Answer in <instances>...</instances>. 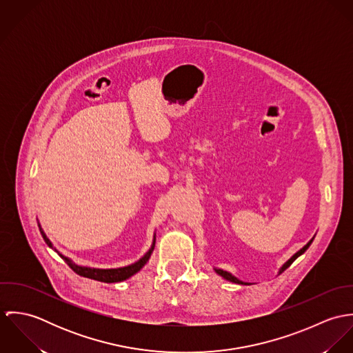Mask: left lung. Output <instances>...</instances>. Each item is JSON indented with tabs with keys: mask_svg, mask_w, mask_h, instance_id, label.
I'll return each mask as SVG.
<instances>
[{
	"mask_svg": "<svg viewBox=\"0 0 353 353\" xmlns=\"http://www.w3.org/2000/svg\"><path fill=\"white\" fill-rule=\"evenodd\" d=\"M312 241H314V238H312V239H311V241H310V242H308V243H307L304 248H302L299 252H295V254H294V255H292V256H291V258H290V259H288V261H287V262H285V263H284V265L280 268V270H279V274H280V273H283V272H284L287 268H290V266H291V263H292V262H294V261H295L298 256H301L303 252H305V250L310 248V245L312 243ZM214 272H216L219 276H221L223 279H225V280H228V281H231V283H235V284H242V285H248V284H249V283H245V281H242V280L236 279L235 276H232V274H231L230 272H227V270H223V269H217V268H214Z\"/></svg>",
	"mask_w": 353,
	"mask_h": 353,
	"instance_id": "8db88e82",
	"label": "left lung"
}]
</instances>
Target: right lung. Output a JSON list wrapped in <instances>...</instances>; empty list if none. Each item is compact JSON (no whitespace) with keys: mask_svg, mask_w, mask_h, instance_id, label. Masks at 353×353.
<instances>
[{"mask_svg":"<svg viewBox=\"0 0 353 353\" xmlns=\"http://www.w3.org/2000/svg\"><path fill=\"white\" fill-rule=\"evenodd\" d=\"M38 227H39V231L46 242V245L52 249L54 252H57L69 266L73 272H76L77 274L83 276V277H87V279H92V280H97V281H101V283H119V281H123V280H128L129 277H132L133 274H136L137 272H140L143 269V266L150 261L151 258L152 252L154 249V242H156V234H153V242H152L151 249L148 252H145L137 262L132 263V265H128V266H123V268H117V269H97V268H88V266H81V265H77L74 263L70 258L62 255L61 252H58L52 243L50 242V239L46 236L43 228L41 227L39 221H38Z\"/></svg>","mask_w":353,"mask_h":353,"instance_id":"add662e5","label":"right lung"}]
</instances>
